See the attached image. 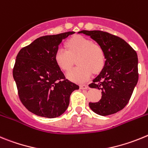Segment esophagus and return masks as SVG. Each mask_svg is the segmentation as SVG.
I'll return each instance as SVG.
<instances>
[{
	"label": "esophagus",
	"mask_w": 148,
	"mask_h": 148,
	"mask_svg": "<svg viewBox=\"0 0 148 148\" xmlns=\"http://www.w3.org/2000/svg\"><path fill=\"white\" fill-rule=\"evenodd\" d=\"M79 88L80 89H87L88 88V85H86V84H82L79 86Z\"/></svg>",
	"instance_id": "obj_1"
}]
</instances>
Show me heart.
<instances>
[{
  "mask_svg": "<svg viewBox=\"0 0 148 148\" xmlns=\"http://www.w3.org/2000/svg\"><path fill=\"white\" fill-rule=\"evenodd\" d=\"M68 50L60 47L55 53V60L64 71L70 70L77 57L79 65L69 71L68 77L77 83L87 81L92 74L99 72L105 64V52L100 44L82 36H76L66 43Z\"/></svg>",
  "mask_w": 148,
  "mask_h": 148,
  "instance_id": "heart-1",
  "label": "heart"
}]
</instances>
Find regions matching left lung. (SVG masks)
<instances>
[{
  "mask_svg": "<svg viewBox=\"0 0 148 148\" xmlns=\"http://www.w3.org/2000/svg\"><path fill=\"white\" fill-rule=\"evenodd\" d=\"M104 50V66L93 79L90 88L102 91L98 102L89 103L91 110L100 115H112L127 104L138 79V57L136 51L124 39L100 30H81Z\"/></svg>",
  "mask_w": 148,
  "mask_h": 148,
  "instance_id": "8db88e82",
  "label": "left lung"
}]
</instances>
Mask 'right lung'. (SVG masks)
Returning a JSON list of instances; mask_svg holds the SVG:
<instances>
[{
    "instance_id": "1",
    "label": "right lung",
    "mask_w": 148,
    "mask_h": 148,
    "mask_svg": "<svg viewBox=\"0 0 148 148\" xmlns=\"http://www.w3.org/2000/svg\"><path fill=\"white\" fill-rule=\"evenodd\" d=\"M74 32L45 36L20 50L13 68V78L22 104L32 113L53 119L62 115L70 96L79 86L66 79L55 60L62 39Z\"/></svg>"
}]
</instances>
